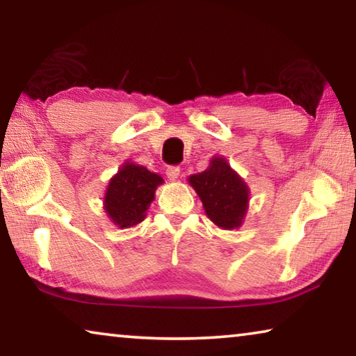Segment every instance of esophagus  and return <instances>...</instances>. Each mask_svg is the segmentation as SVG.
<instances>
[{"label":"esophagus","instance_id":"esophagus-1","mask_svg":"<svg viewBox=\"0 0 356 356\" xmlns=\"http://www.w3.org/2000/svg\"><path fill=\"white\" fill-rule=\"evenodd\" d=\"M166 176H168V179L172 180V182H174V180H177L179 176H180V168L179 166H168Z\"/></svg>","mask_w":356,"mask_h":356}]
</instances>
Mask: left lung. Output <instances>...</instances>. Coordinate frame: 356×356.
<instances>
[{
    "instance_id": "left-lung-1",
    "label": "left lung",
    "mask_w": 356,
    "mask_h": 356,
    "mask_svg": "<svg viewBox=\"0 0 356 356\" xmlns=\"http://www.w3.org/2000/svg\"><path fill=\"white\" fill-rule=\"evenodd\" d=\"M188 184L216 226L231 231L243 225L250 206V188L225 156H212L207 170L193 174Z\"/></svg>"
}]
</instances>
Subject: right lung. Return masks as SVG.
<instances>
[{
	"label": "right lung",
	"mask_w": 356,
	"mask_h": 356,
	"mask_svg": "<svg viewBox=\"0 0 356 356\" xmlns=\"http://www.w3.org/2000/svg\"><path fill=\"white\" fill-rule=\"evenodd\" d=\"M163 177L150 172L146 166L125 160L108 182L104 210L119 229L134 227L146 218L147 209L155 197L156 186Z\"/></svg>",
	"instance_id": "add662e5"
}]
</instances>
